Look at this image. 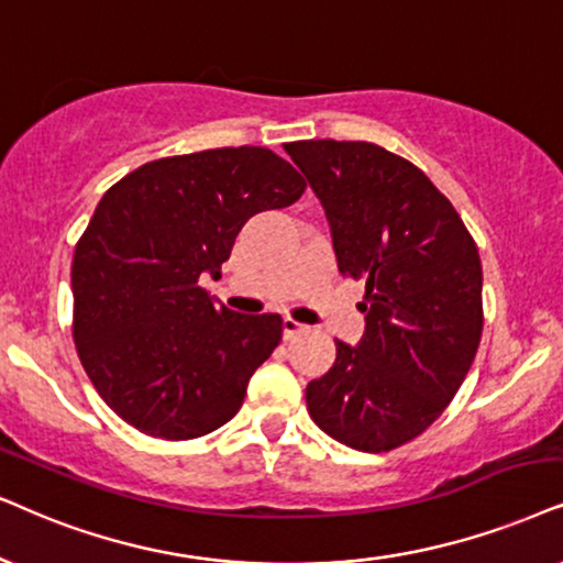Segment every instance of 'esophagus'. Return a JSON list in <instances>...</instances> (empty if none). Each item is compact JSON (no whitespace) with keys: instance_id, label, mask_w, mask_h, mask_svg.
I'll use <instances>...</instances> for the list:
<instances>
[{"instance_id":"34e87169","label":"esophagus","mask_w":563,"mask_h":563,"mask_svg":"<svg viewBox=\"0 0 563 563\" xmlns=\"http://www.w3.org/2000/svg\"><path fill=\"white\" fill-rule=\"evenodd\" d=\"M303 330H306V324L296 322L294 317H283V334H286V340L296 338V334H298V332H303Z\"/></svg>"}]
</instances>
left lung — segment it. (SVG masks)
Wrapping results in <instances>:
<instances>
[{
	"mask_svg": "<svg viewBox=\"0 0 563 563\" xmlns=\"http://www.w3.org/2000/svg\"><path fill=\"white\" fill-rule=\"evenodd\" d=\"M286 153L322 202L340 273L366 280L358 345L334 343L306 387L309 416L340 444L389 452L457 395L483 332L478 246L421 168L374 142L301 140Z\"/></svg>",
	"mask_w": 563,
	"mask_h": 563,
	"instance_id": "1",
	"label": "left lung"
}]
</instances>
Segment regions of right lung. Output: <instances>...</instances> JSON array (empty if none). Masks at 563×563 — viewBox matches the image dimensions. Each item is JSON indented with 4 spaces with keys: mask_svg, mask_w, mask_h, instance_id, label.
Returning a JSON list of instances; mask_svg holds the SVG:
<instances>
[{
    "mask_svg": "<svg viewBox=\"0 0 563 563\" xmlns=\"http://www.w3.org/2000/svg\"><path fill=\"white\" fill-rule=\"evenodd\" d=\"M301 174L267 147L145 163L106 191L75 246V345L92 387L151 437H205L236 416L283 338L280 314H239L220 275L252 216L294 205Z\"/></svg>",
    "mask_w": 563,
    "mask_h": 563,
    "instance_id": "add662e5",
    "label": "right lung"
}]
</instances>
